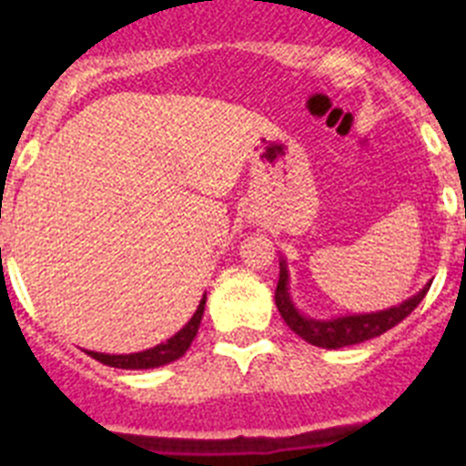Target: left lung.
<instances>
[{"label": "left lung", "instance_id": "left-lung-1", "mask_svg": "<svg viewBox=\"0 0 466 466\" xmlns=\"http://www.w3.org/2000/svg\"><path fill=\"white\" fill-rule=\"evenodd\" d=\"M430 284L431 282H427L418 294L401 300L399 306L387 308V310L317 319V317L303 315V312L296 308L289 291V268H287V261L279 258V279L278 289H275V306H278L279 315H282V319L287 322V327H289L296 336H300V339L306 340V343L317 345V348L339 350L348 348V345L364 343V340L369 339H376L380 333L397 327L401 319H406V317L420 306V300L425 299V294L430 291Z\"/></svg>", "mask_w": 466, "mask_h": 466}]
</instances>
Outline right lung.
<instances>
[{
  "instance_id": "obj_1",
  "label": "right lung",
  "mask_w": 466,
  "mask_h": 466,
  "mask_svg": "<svg viewBox=\"0 0 466 466\" xmlns=\"http://www.w3.org/2000/svg\"><path fill=\"white\" fill-rule=\"evenodd\" d=\"M205 300H208V296L203 294V299L198 303L191 319H188L172 339H167L166 343L154 345V348L142 350V352H133V355H105V352H95V350H84V352L88 357H93V360L102 361V364L114 366V369H130V371H139V369H158V366L172 364V361H177L179 357L187 355V350L191 348L193 339H196L198 333V327H200V319H203Z\"/></svg>"
}]
</instances>
